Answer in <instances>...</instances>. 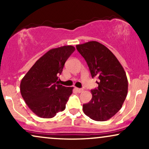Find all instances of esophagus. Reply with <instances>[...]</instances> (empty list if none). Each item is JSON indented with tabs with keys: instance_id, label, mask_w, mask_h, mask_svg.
I'll return each instance as SVG.
<instances>
[{
	"instance_id": "obj_1",
	"label": "esophagus",
	"mask_w": 149,
	"mask_h": 149,
	"mask_svg": "<svg viewBox=\"0 0 149 149\" xmlns=\"http://www.w3.org/2000/svg\"><path fill=\"white\" fill-rule=\"evenodd\" d=\"M75 89H76V91L78 92H79V93H80V92H82L83 91V89H81V88H76Z\"/></svg>"
}]
</instances>
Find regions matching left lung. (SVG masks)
<instances>
[{
    "label": "left lung",
    "mask_w": 149,
    "mask_h": 149,
    "mask_svg": "<svg viewBox=\"0 0 149 149\" xmlns=\"http://www.w3.org/2000/svg\"><path fill=\"white\" fill-rule=\"evenodd\" d=\"M84 57L92 78L97 77V89L91 90L92 100L83 104L84 113L96 121H106L116 115L127 95L125 71L111 51L97 41L76 45Z\"/></svg>",
    "instance_id": "obj_1"
}]
</instances>
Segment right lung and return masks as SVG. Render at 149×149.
I'll use <instances>...</instances> for the list:
<instances>
[{
	"label": "right lung",
	"instance_id": "1",
	"mask_svg": "<svg viewBox=\"0 0 149 149\" xmlns=\"http://www.w3.org/2000/svg\"><path fill=\"white\" fill-rule=\"evenodd\" d=\"M74 50L72 45L49 49L36 61L22 79V96L38 117L51 118L66 108L73 88L58 84V76L62 73L65 62Z\"/></svg>",
	"mask_w": 149,
	"mask_h": 149
}]
</instances>
